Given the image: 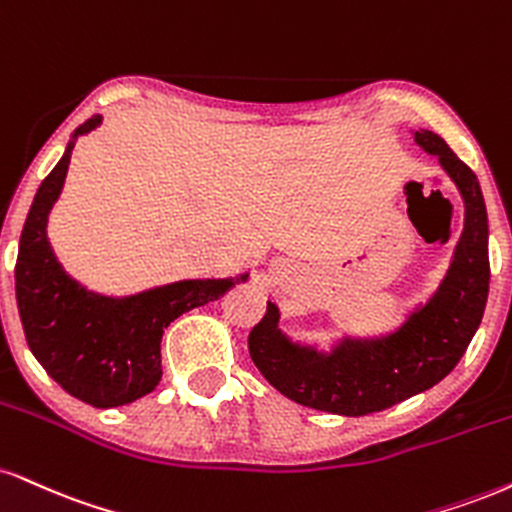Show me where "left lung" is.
I'll use <instances>...</instances> for the list:
<instances>
[{
	"instance_id": "1",
	"label": "left lung",
	"mask_w": 512,
	"mask_h": 512,
	"mask_svg": "<svg viewBox=\"0 0 512 512\" xmlns=\"http://www.w3.org/2000/svg\"><path fill=\"white\" fill-rule=\"evenodd\" d=\"M415 143L439 157L465 205V224L439 288L379 336H343L331 350L293 341L279 329V307L250 331L255 367L283 396L307 408L360 417L432 389L453 372L482 324L489 295V219L477 176L441 135L415 131Z\"/></svg>"
}]
</instances>
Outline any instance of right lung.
<instances>
[{
	"mask_svg": "<svg viewBox=\"0 0 512 512\" xmlns=\"http://www.w3.org/2000/svg\"><path fill=\"white\" fill-rule=\"evenodd\" d=\"M100 123V114L80 123L35 193L18 243L16 303L30 353L49 377L92 408H119L157 389L166 326L219 300L250 274L183 279L121 298L88 291L66 274L49 245L47 219L64 188L73 145Z\"/></svg>",
	"mask_w": 512,
	"mask_h": 512,
	"instance_id": "obj_1",
	"label": "right lung"
}]
</instances>
